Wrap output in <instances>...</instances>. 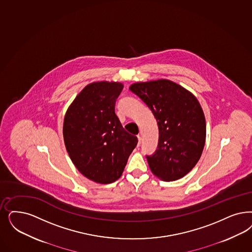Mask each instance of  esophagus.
<instances>
[{
  "label": "esophagus",
  "mask_w": 252,
  "mask_h": 252,
  "mask_svg": "<svg viewBox=\"0 0 252 252\" xmlns=\"http://www.w3.org/2000/svg\"><path fill=\"white\" fill-rule=\"evenodd\" d=\"M138 139H139V145H140V143H141V137H140V135H138Z\"/></svg>",
  "instance_id": "1"
}]
</instances>
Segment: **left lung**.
<instances>
[{
	"instance_id": "8db88e82",
	"label": "left lung",
	"mask_w": 252,
	"mask_h": 252,
	"mask_svg": "<svg viewBox=\"0 0 252 252\" xmlns=\"http://www.w3.org/2000/svg\"><path fill=\"white\" fill-rule=\"evenodd\" d=\"M130 90L151 109L158 125L157 149L146 156L152 172L165 182L183 178L205 146L206 120L198 100L168 80L137 83Z\"/></svg>"
}]
</instances>
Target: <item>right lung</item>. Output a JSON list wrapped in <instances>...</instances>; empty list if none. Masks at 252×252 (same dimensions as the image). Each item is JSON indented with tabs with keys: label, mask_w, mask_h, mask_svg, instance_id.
Here are the masks:
<instances>
[{
	"label": "right lung",
	"mask_w": 252,
	"mask_h": 252,
	"mask_svg": "<svg viewBox=\"0 0 252 252\" xmlns=\"http://www.w3.org/2000/svg\"><path fill=\"white\" fill-rule=\"evenodd\" d=\"M124 86L98 82L85 87L65 115L64 142L73 164L87 179L108 184L122 176L138 138L115 114Z\"/></svg>",
	"instance_id": "obj_1"
}]
</instances>
